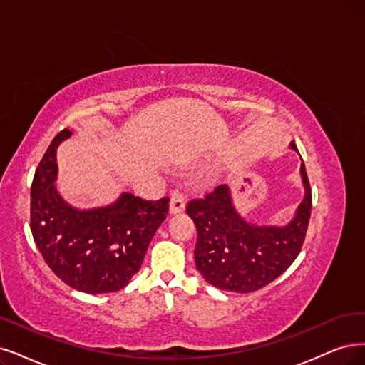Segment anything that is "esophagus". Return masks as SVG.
<instances>
[{
	"instance_id": "esophagus-1",
	"label": "esophagus",
	"mask_w": 365,
	"mask_h": 365,
	"mask_svg": "<svg viewBox=\"0 0 365 365\" xmlns=\"http://www.w3.org/2000/svg\"><path fill=\"white\" fill-rule=\"evenodd\" d=\"M186 206V197L180 191H173L170 200V213H180L185 210Z\"/></svg>"
}]
</instances>
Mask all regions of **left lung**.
I'll return each mask as SVG.
<instances>
[{"mask_svg": "<svg viewBox=\"0 0 365 365\" xmlns=\"http://www.w3.org/2000/svg\"><path fill=\"white\" fill-rule=\"evenodd\" d=\"M292 148L298 150L294 143ZM301 174L305 197L286 227H260L242 220L225 185L187 203L186 213L197 227L195 266L212 286L251 293L287 271L301 252L312 215V187L304 162Z\"/></svg>", "mask_w": 365, "mask_h": 365, "instance_id": "obj_1", "label": "left lung"}]
</instances>
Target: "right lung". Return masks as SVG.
<instances>
[{
    "label": "right lung",
    "instance_id": "1",
    "mask_svg": "<svg viewBox=\"0 0 365 365\" xmlns=\"http://www.w3.org/2000/svg\"><path fill=\"white\" fill-rule=\"evenodd\" d=\"M72 132L63 129L49 144L31 183L30 227L46 264L63 282L86 293H111L128 286L140 271L158 227L168 215V197L148 201L121 194L114 205L78 210L56 190L58 144Z\"/></svg>",
    "mask_w": 365,
    "mask_h": 365
}]
</instances>
